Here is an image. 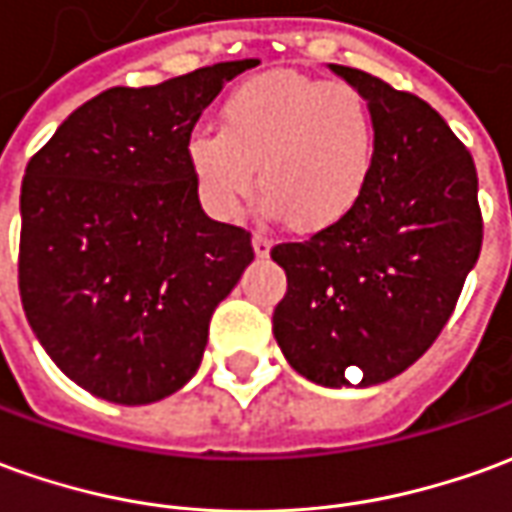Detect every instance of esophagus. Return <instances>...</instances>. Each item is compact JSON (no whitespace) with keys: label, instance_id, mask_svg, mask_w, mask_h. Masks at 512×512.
Instances as JSON below:
<instances>
[{"label":"esophagus","instance_id":"34e87169","mask_svg":"<svg viewBox=\"0 0 512 512\" xmlns=\"http://www.w3.org/2000/svg\"><path fill=\"white\" fill-rule=\"evenodd\" d=\"M270 248H273V242L267 239L264 234H253V250H256V256H267L270 253Z\"/></svg>","mask_w":512,"mask_h":512}]
</instances>
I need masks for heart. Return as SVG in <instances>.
I'll use <instances>...</instances> for the list:
<instances>
[{"label": "heart", "mask_w": 512, "mask_h": 512, "mask_svg": "<svg viewBox=\"0 0 512 512\" xmlns=\"http://www.w3.org/2000/svg\"><path fill=\"white\" fill-rule=\"evenodd\" d=\"M186 161L211 214L236 217L259 169L264 209L317 234L343 222L365 195L376 125L368 100L348 83L262 74L228 94L220 130L189 136Z\"/></svg>", "instance_id": "obj_1"}]
</instances>
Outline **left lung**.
<instances>
[{
	"label": "left lung",
	"mask_w": 512,
	"mask_h": 512,
	"mask_svg": "<svg viewBox=\"0 0 512 512\" xmlns=\"http://www.w3.org/2000/svg\"><path fill=\"white\" fill-rule=\"evenodd\" d=\"M368 100L376 161L343 222L270 250L287 273L273 334L292 368L323 387L387 382L438 340L482 248L477 167L421 97L329 63Z\"/></svg>",
	"instance_id": "8db88e82"
}]
</instances>
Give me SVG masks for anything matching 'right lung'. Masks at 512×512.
Segmentation results:
<instances>
[{"label": "right lung", "instance_id": "obj_1", "mask_svg": "<svg viewBox=\"0 0 512 512\" xmlns=\"http://www.w3.org/2000/svg\"><path fill=\"white\" fill-rule=\"evenodd\" d=\"M225 61L83 102L21 183L19 292L52 362L114 404H153L200 368L217 303L253 262L250 234L206 217L186 144Z\"/></svg>", "mask_w": 512, "mask_h": 512}]
</instances>
